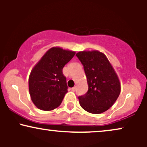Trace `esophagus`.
I'll return each instance as SVG.
<instances>
[{
    "instance_id": "34e87169",
    "label": "esophagus",
    "mask_w": 147,
    "mask_h": 147,
    "mask_svg": "<svg viewBox=\"0 0 147 147\" xmlns=\"http://www.w3.org/2000/svg\"><path fill=\"white\" fill-rule=\"evenodd\" d=\"M76 88H76V87L75 86V87L72 88V89H71V90H72V91H73V92H75V91L76 90Z\"/></svg>"
}]
</instances>
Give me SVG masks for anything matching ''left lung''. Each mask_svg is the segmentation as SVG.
Listing matches in <instances>:
<instances>
[{"mask_svg":"<svg viewBox=\"0 0 147 147\" xmlns=\"http://www.w3.org/2000/svg\"><path fill=\"white\" fill-rule=\"evenodd\" d=\"M84 65L88 90L79 96V104L87 112L99 114L110 109L120 93L117 74L104 54L83 51L76 54Z\"/></svg>","mask_w":147,"mask_h":147,"instance_id":"1","label":"left lung"}]
</instances>
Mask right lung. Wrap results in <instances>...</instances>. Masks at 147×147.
Returning a JSON list of instances; mask_svg holds the SVG:
<instances>
[{"label":"right lung","mask_w":147,"mask_h":147,"mask_svg":"<svg viewBox=\"0 0 147 147\" xmlns=\"http://www.w3.org/2000/svg\"><path fill=\"white\" fill-rule=\"evenodd\" d=\"M75 55V52L52 48L34 67L29 77V91L38 109L52 111L61 104L68 92L63 68Z\"/></svg>","instance_id":"obj_1"}]
</instances>
